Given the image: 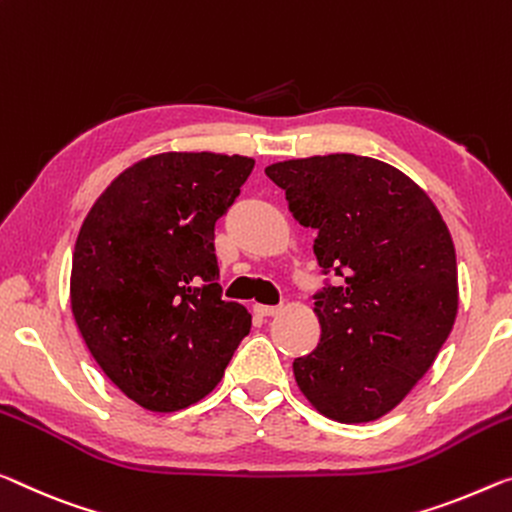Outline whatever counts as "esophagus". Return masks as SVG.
<instances>
[{"label":"esophagus","mask_w":512,"mask_h":512,"mask_svg":"<svg viewBox=\"0 0 512 512\" xmlns=\"http://www.w3.org/2000/svg\"><path fill=\"white\" fill-rule=\"evenodd\" d=\"M254 311L258 313V316L261 318H272V316H277V313L281 311V306H267V304H256L254 306Z\"/></svg>","instance_id":"esophagus-1"}]
</instances>
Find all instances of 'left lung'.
Segmentation results:
<instances>
[{"label": "left lung", "instance_id": "left-lung-1", "mask_svg": "<svg viewBox=\"0 0 512 512\" xmlns=\"http://www.w3.org/2000/svg\"><path fill=\"white\" fill-rule=\"evenodd\" d=\"M288 210L316 229L313 254L336 286L316 297L320 343L293 361L320 414L366 423L391 412L451 334L458 263L430 196L387 162L352 153L270 164Z\"/></svg>", "mask_w": 512, "mask_h": 512}]
</instances>
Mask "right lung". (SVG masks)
Instances as JSON below:
<instances>
[{"instance_id": "obj_1", "label": "right lung", "mask_w": 512, "mask_h": 512, "mask_svg": "<svg viewBox=\"0 0 512 512\" xmlns=\"http://www.w3.org/2000/svg\"><path fill=\"white\" fill-rule=\"evenodd\" d=\"M251 169L245 155H151L112 180L77 235V329L109 380L146 410L208 396L249 334L245 306L222 300L215 222Z\"/></svg>"}]
</instances>
